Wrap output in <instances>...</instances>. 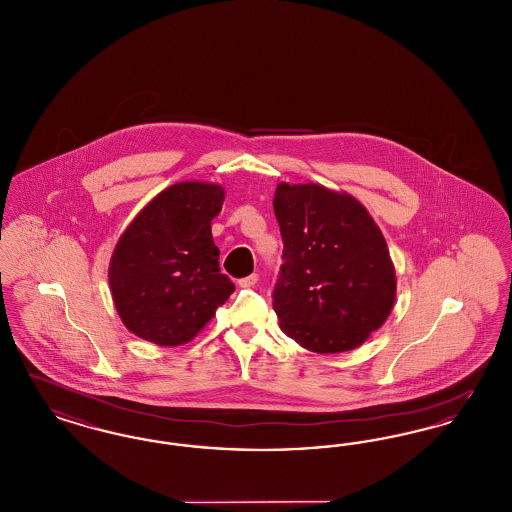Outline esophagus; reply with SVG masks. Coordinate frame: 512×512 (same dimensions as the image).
Returning <instances> with one entry per match:
<instances>
[{"label": "esophagus", "mask_w": 512, "mask_h": 512, "mask_svg": "<svg viewBox=\"0 0 512 512\" xmlns=\"http://www.w3.org/2000/svg\"><path fill=\"white\" fill-rule=\"evenodd\" d=\"M257 280H259L257 274H249V276L238 280V286H240V288H253V286L257 284Z\"/></svg>", "instance_id": "34e87169"}]
</instances>
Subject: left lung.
<instances>
[{
	"mask_svg": "<svg viewBox=\"0 0 512 512\" xmlns=\"http://www.w3.org/2000/svg\"><path fill=\"white\" fill-rule=\"evenodd\" d=\"M284 265L272 292L280 328L315 353L365 343L393 309L390 249L365 207L320 184H278Z\"/></svg>",
	"mask_w": 512,
	"mask_h": 512,
	"instance_id": "obj_1",
	"label": "left lung"
}]
</instances>
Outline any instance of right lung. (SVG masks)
Listing matches in <instances>:
<instances>
[{"mask_svg":"<svg viewBox=\"0 0 512 512\" xmlns=\"http://www.w3.org/2000/svg\"><path fill=\"white\" fill-rule=\"evenodd\" d=\"M222 201L217 184H172L124 230L109 286L124 326L138 338L169 347L194 340L234 292L211 234Z\"/></svg>","mask_w":512,"mask_h":512,"instance_id":"right-lung-1","label":"right lung"}]
</instances>
